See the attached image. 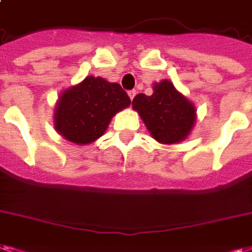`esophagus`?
<instances>
[{"instance_id": "34e87169", "label": "esophagus", "mask_w": 252, "mask_h": 252, "mask_svg": "<svg viewBox=\"0 0 252 252\" xmlns=\"http://www.w3.org/2000/svg\"><path fill=\"white\" fill-rule=\"evenodd\" d=\"M128 96H129L131 100H133V97L136 96V91H129V92H128Z\"/></svg>"}]
</instances>
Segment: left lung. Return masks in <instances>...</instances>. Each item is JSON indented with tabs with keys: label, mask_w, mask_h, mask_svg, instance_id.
<instances>
[{
	"label": "left lung",
	"mask_w": 252,
	"mask_h": 252,
	"mask_svg": "<svg viewBox=\"0 0 252 252\" xmlns=\"http://www.w3.org/2000/svg\"><path fill=\"white\" fill-rule=\"evenodd\" d=\"M132 108L147 129L161 144H178L187 139L196 121V108L169 80L154 84V93L136 94Z\"/></svg>",
	"instance_id": "1"
}]
</instances>
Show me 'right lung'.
Returning <instances> with one entry per match:
<instances>
[{"label":"right lung","mask_w":252,"mask_h":252,"mask_svg":"<svg viewBox=\"0 0 252 252\" xmlns=\"http://www.w3.org/2000/svg\"><path fill=\"white\" fill-rule=\"evenodd\" d=\"M129 105L131 100L120 84L87 76L60 93L53 124L65 140L87 145L101 137L112 117Z\"/></svg>","instance_id":"right-lung-1"}]
</instances>
